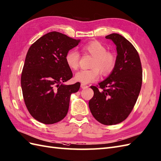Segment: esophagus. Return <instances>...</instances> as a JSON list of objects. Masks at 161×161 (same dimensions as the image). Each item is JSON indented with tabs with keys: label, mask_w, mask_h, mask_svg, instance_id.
Masks as SVG:
<instances>
[{
	"label": "esophagus",
	"mask_w": 161,
	"mask_h": 161,
	"mask_svg": "<svg viewBox=\"0 0 161 161\" xmlns=\"http://www.w3.org/2000/svg\"><path fill=\"white\" fill-rule=\"evenodd\" d=\"M88 87V86H86V85H85V84H81V88H83V89H85V88H87Z\"/></svg>",
	"instance_id": "esophagus-1"
}]
</instances>
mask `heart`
I'll use <instances>...</instances> for the list:
<instances>
[{"label": "heart", "instance_id": "heart-1", "mask_svg": "<svg viewBox=\"0 0 161 161\" xmlns=\"http://www.w3.org/2000/svg\"><path fill=\"white\" fill-rule=\"evenodd\" d=\"M84 54L93 57L90 67L88 70H81L75 75V80L83 84H88L97 81L100 72L103 75H108L113 71L117 63V57L115 53L107 50L104 44L97 40L90 41L82 47ZM80 55L77 51L72 49L65 56V61L68 67L72 70L79 67Z\"/></svg>", "mask_w": 161, "mask_h": 161}]
</instances>
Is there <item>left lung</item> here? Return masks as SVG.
I'll list each match as a JSON object with an SVG mask.
<instances>
[{
    "label": "left lung",
    "instance_id": "8db88e82",
    "mask_svg": "<svg viewBox=\"0 0 161 161\" xmlns=\"http://www.w3.org/2000/svg\"><path fill=\"white\" fill-rule=\"evenodd\" d=\"M116 45L117 63L112 73L97 86L89 101L92 116L105 125H114L127 118L137 100L142 84L139 53L130 41L112 33L105 36Z\"/></svg>",
    "mask_w": 161,
    "mask_h": 161
}]
</instances>
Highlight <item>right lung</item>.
<instances>
[{
	"instance_id": "right-lung-1",
	"label": "right lung",
	"mask_w": 161,
	"mask_h": 161,
	"mask_svg": "<svg viewBox=\"0 0 161 161\" xmlns=\"http://www.w3.org/2000/svg\"><path fill=\"white\" fill-rule=\"evenodd\" d=\"M80 41L53 31L41 36L28 49L21 86L28 112L37 121L52 125L67 116L70 96L79 90L80 83L63 84L73 77L65 56Z\"/></svg>"
}]
</instances>
